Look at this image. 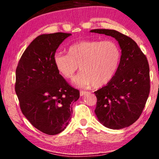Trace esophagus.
<instances>
[{"label":"esophagus","mask_w":159,"mask_h":159,"mask_svg":"<svg viewBox=\"0 0 159 159\" xmlns=\"http://www.w3.org/2000/svg\"><path fill=\"white\" fill-rule=\"evenodd\" d=\"M86 93H87V91H85V90H80V96H83L84 95H85Z\"/></svg>","instance_id":"1"}]
</instances>
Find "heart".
<instances>
[{
	"instance_id": "heart-1",
	"label": "heart",
	"mask_w": 159,
	"mask_h": 159,
	"mask_svg": "<svg viewBox=\"0 0 159 159\" xmlns=\"http://www.w3.org/2000/svg\"><path fill=\"white\" fill-rule=\"evenodd\" d=\"M120 52L111 40L81 41L72 44L68 54L57 52L54 63L61 76L72 79L79 70L82 72L75 78L79 87L95 88L107 84L114 77L119 64Z\"/></svg>"
}]
</instances>
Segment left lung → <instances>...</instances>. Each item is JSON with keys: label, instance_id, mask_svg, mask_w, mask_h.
Masks as SVG:
<instances>
[{"label": "left lung", "instance_id": "obj_1", "mask_svg": "<svg viewBox=\"0 0 159 159\" xmlns=\"http://www.w3.org/2000/svg\"><path fill=\"white\" fill-rule=\"evenodd\" d=\"M90 32L115 38L121 48L119 65L106 86L94 92L97 97L95 112L102 124L121 129L133 124L140 116L150 92L149 66L146 55L135 41L111 29Z\"/></svg>", "mask_w": 159, "mask_h": 159}]
</instances>
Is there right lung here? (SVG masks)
<instances>
[{
    "instance_id": "add662e5",
    "label": "right lung",
    "mask_w": 159,
    "mask_h": 159,
    "mask_svg": "<svg viewBox=\"0 0 159 159\" xmlns=\"http://www.w3.org/2000/svg\"><path fill=\"white\" fill-rule=\"evenodd\" d=\"M71 34L57 32L36 38L25 50L16 69L15 92L22 114L43 133L57 134L71 119V104L80 92L59 73L54 56Z\"/></svg>"
}]
</instances>
